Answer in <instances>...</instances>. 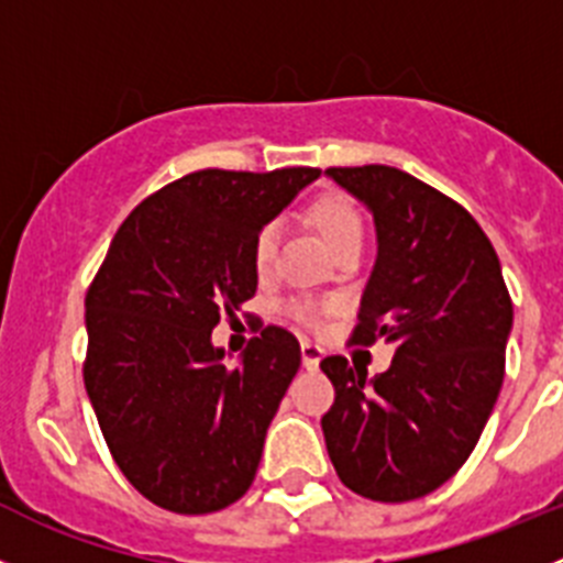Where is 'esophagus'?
<instances>
[{
    "label": "esophagus",
    "mask_w": 563,
    "mask_h": 563,
    "mask_svg": "<svg viewBox=\"0 0 563 563\" xmlns=\"http://www.w3.org/2000/svg\"><path fill=\"white\" fill-rule=\"evenodd\" d=\"M302 366L306 369H319V361H322V346L313 344V341H302Z\"/></svg>",
    "instance_id": "esophagus-1"
}]
</instances>
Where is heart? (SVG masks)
Listing matches in <instances>:
<instances>
[{
	"label": "heart",
	"mask_w": 563,
	"mask_h": 563,
	"mask_svg": "<svg viewBox=\"0 0 563 563\" xmlns=\"http://www.w3.org/2000/svg\"><path fill=\"white\" fill-rule=\"evenodd\" d=\"M308 222H311L313 230L322 235V241L328 244L330 252H335L341 244H346V241L364 239V219H361L358 208L339 191L319 194V197L308 205ZM277 241H280V233H277L275 224H264V228L257 230L255 241H252V261H255L257 272H266L275 264ZM294 313H297V319H302V322L308 324L319 322V308L311 306V302H297V306H294Z\"/></svg>",
	"instance_id": "b5f03b06"
}]
</instances>
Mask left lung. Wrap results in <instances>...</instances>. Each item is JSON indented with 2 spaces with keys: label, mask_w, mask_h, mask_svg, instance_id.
Masks as SVG:
<instances>
[{
  "label": "left lung",
  "mask_w": 563,
  "mask_h": 563,
  "mask_svg": "<svg viewBox=\"0 0 563 563\" xmlns=\"http://www.w3.org/2000/svg\"><path fill=\"white\" fill-rule=\"evenodd\" d=\"M324 175L375 222L353 341L394 344L375 377L341 355L322 361L335 388L324 444L355 495L417 500L464 466L495 411L514 324L500 257L459 202L408 172L375 163Z\"/></svg>",
  "instance_id": "1"
}]
</instances>
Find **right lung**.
Segmentation results:
<instances>
[{"instance_id": "1", "label": "right lung", "mask_w": 563, "mask_h": 563, "mask_svg": "<svg viewBox=\"0 0 563 563\" xmlns=\"http://www.w3.org/2000/svg\"><path fill=\"white\" fill-rule=\"evenodd\" d=\"M319 175L180 177L124 219L88 288V400L119 470L166 511H219L255 481L299 341L264 328L228 366L210 333L255 297L257 230Z\"/></svg>"}]
</instances>
